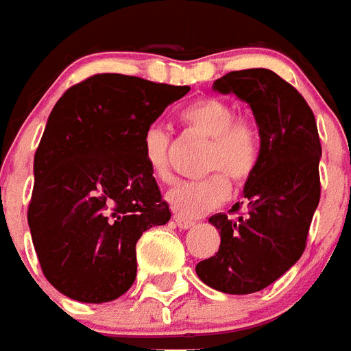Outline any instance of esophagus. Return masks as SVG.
<instances>
[{
	"label": "esophagus",
	"instance_id": "34e87169",
	"mask_svg": "<svg viewBox=\"0 0 351 351\" xmlns=\"http://www.w3.org/2000/svg\"><path fill=\"white\" fill-rule=\"evenodd\" d=\"M173 222H176V226L181 229H189L194 226V220H189V218H185V216L181 215H173Z\"/></svg>",
	"mask_w": 351,
	"mask_h": 351
}]
</instances>
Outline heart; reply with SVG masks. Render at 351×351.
<instances>
[{
	"label": "heart",
	"mask_w": 351,
	"mask_h": 351,
	"mask_svg": "<svg viewBox=\"0 0 351 351\" xmlns=\"http://www.w3.org/2000/svg\"><path fill=\"white\" fill-rule=\"evenodd\" d=\"M179 122L186 133L209 141L204 170L213 173L173 185L166 199L179 215L199 216L228 199L231 191L228 177L241 185L254 176L261 157V135L247 116L237 114L235 105L216 96L197 97L186 104L179 110ZM170 147L172 136L166 129L157 125L146 129L142 136V155L152 176L162 183L172 179Z\"/></svg>",
	"instance_id": "b5f03b06"
}]
</instances>
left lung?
Instances as JSON below:
<instances>
[{"mask_svg": "<svg viewBox=\"0 0 351 351\" xmlns=\"http://www.w3.org/2000/svg\"><path fill=\"white\" fill-rule=\"evenodd\" d=\"M213 88L235 94L252 107L261 157L244 185L246 215L209 218L222 241L218 254L197 263L196 274L216 291L252 294L272 285L304 254L320 202L322 146L304 96L272 70L229 72ZM239 209L235 204L229 213Z\"/></svg>", "mask_w": 351, "mask_h": 351, "instance_id": "1", "label": "left lung"}]
</instances>
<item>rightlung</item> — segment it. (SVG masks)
<instances>
[{
	"label": "right lung",
	"instance_id": "1",
	"mask_svg": "<svg viewBox=\"0 0 351 351\" xmlns=\"http://www.w3.org/2000/svg\"><path fill=\"white\" fill-rule=\"evenodd\" d=\"M191 86L97 73L55 104L35 154L27 222L46 279L64 296L104 304L136 278V241L170 220L142 136Z\"/></svg>",
	"mask_w": 351,
	"mask_h": 351
}]
</instances>
